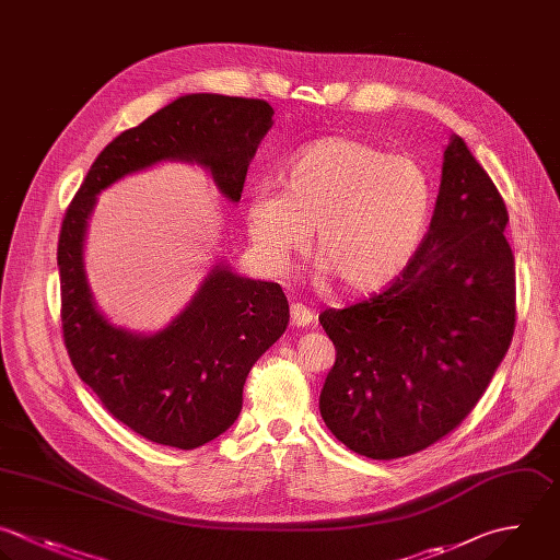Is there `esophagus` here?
Masks as SVG:
<instances>
[{
    "instance_id": "34e87169",
    "label": "esophagus",
    "mask_w": 560,
    "mask_h": 560,
    "mask_svg": "<svg viewBox=\"0 0 560 560\" xmlns=\"http://www.w3.org/2000/svg\"><path fill=\"white\" fill-rule=\"evenodd\" d=\"M291 322L298 328H306L317 322V315L311 308H306L304 304H291Z\"/></svg>"
}]
</instances>
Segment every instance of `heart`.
Wrapping results in <instances>:
<instances>
[{"label": "heart", "instance_id": "1", "mask_svg": "<svg viewBox=\"0 0 560 560\" xmlns=\"http://www.w3.org/2000/svg\"><path fill=\"white\" fill-rule=\"evenodd\" d=\"M435 208L420 162L354 138L304 147L280 173V192H252L247 234L271 271H284L315 228L322 269L352 293H372L416 260Z\"/></svg>", "mask_w": 560, "mask_h": 560}]
</instances>
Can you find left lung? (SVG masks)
I'll return each instance as SVG.
<instances>
[{
    "label": "left lung",
    "instance_id": "8db88e82",
    "mask_svg": "<svg viewBox=\"0 0 560 560\" xmlns=\"http://www.w3.org/2000/svg\"><path fill=\"white\" fill-rule=\"evenodd\" d=\"M505 203L459 136L444 149L427 238L389 287L319 324L337 357L319 411L372 459L418 453L477 405L514 332V256Z\"/></svg>",
    "mask_w": 560,
    "mask_h": 560
}]
</instances>
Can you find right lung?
<instances>
[{
    "mask_svg": "<svg viewBox=\"0 0 560 560\" xmlns=\"http://www.w3.org/2000/svg\"><path fill=\"white\" fill-rule=\"evenodd\" d=\"M271 116V105L256 98L182 96L109 142L66 210L57 260L70 361L105 409L151 442L190 451L234 424L252 365L287 330L289 302L278 282L217 265L164 330L136 335L112 326L96 308L83 262L96 195L125 175L177 160L208 168L219 190L241 201Z\"/></svg>",
    "mask_w": 560,
    "mask_h": 560,
    "instance_id": "add662e5",
    "label": "right lung"
}]
</instances>
